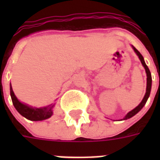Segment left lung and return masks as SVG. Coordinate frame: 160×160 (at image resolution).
Instances as JSON below:
<instances>
[{"mask_svg":"<svg viewBox=\"0 0 160 160\" xmlns=\"http://www.w3.org/2000/svg\"><path fill=\"white\" fill-rule=\"evenodd\" d=\"M133 49H134V51H135V53L137 54V55L139 56V60H140V61H141L142 65H143V66H144V69H145V71H146V74H147L146 93H145V95H144V99L142 100L141 103H140V104H139V105L136 107V108H134L133 110H131L130 112H129V113L126 114V116L124 117L123 119H129V118L133 117L134 115H135V114H136L137 113H138V112H139V110L142 109V108H143V107L144 106V105L146 104V101H147V100H148V98H149V94H150V90H151V85H152L151 73H150V71H149V68H148V66H147L146 64H145V62H144V58H143V56H142L141 54L139 53V51H138L136 48H134V46H133Z\"/></svg>","mask_w":160,"mask_h":160,"instance_id":"8db88e82","label":"left lung"}]
</instances>
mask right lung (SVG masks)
I'll return each mask as SVG.
<instances>
[{
	"mask_svg": "<svg viewBox=\"0 0 160 160\" xmlns=\"http://www.w3.org/2000/svg\"><path fill=\"white\" fill-rule=\"evenodd\" d=\"M10 90H11V100H12L14 106L22 116H24L27 119H30L32 121L44 120V119L50 118L53 114L52 109H53L54 105H51L49 106L44 107V108H35L34 109V108H31L28 105H24L17 100V98L16 97V95L14 94L12 87H11V84Z\"/></svg>",
	"mask_w": 160,
	"mask_h": 160,
	"instance_id": "1",
	"label": "right lung"
}]
</instances>
